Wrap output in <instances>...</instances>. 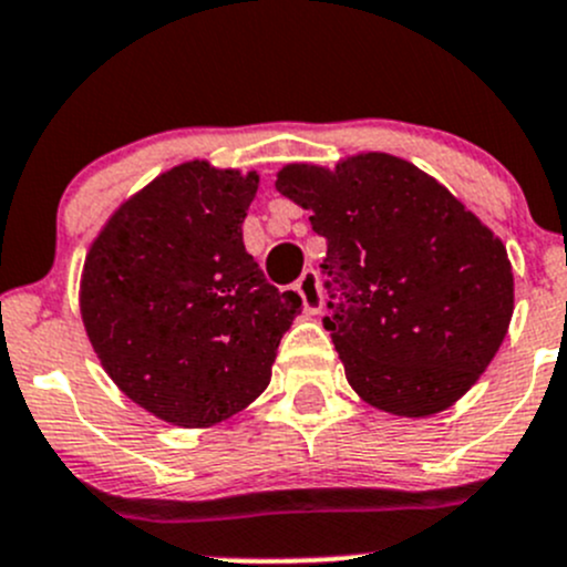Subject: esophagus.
<instances>
[{
	"instance_id": "obj_1",
	"label": "esophagus",
	"mask_w": 567,
	"mask_h": 567,
	"mask_svg": "<svg viewBox=\"0 0 567 567\" xmlns=\"http://www.w3.org/2000/svg\"><path fill=\"white\" fill-rule=\"evenodd\" d=\"M296 290H299L301 301H305V312H310V316H318V312L323 310V296H320L318 274L312 271V268H307V271L301 274L299 282H296Z\"/></svg>"
}]
</instances>
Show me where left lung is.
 <instances>
[{"label": "left lung", "mask_w": 567, "mask_h": 567, "mask_svg": "<svg viewBox=\"0 0 567 567\" xmlns=\"http://www.w3.org/2000/svg\"><path fill=\"white\" fill-rule=\"evenodd\" d=\"M277 192L326 238L323 326L364 403L431 416L477 384L511 326L513 268L461 199L390 153L288 164Z\"/></svg>", "instance_id": "1"}]
</instances>
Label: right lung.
<instances>
[{"label": "right lung", "mask_w": 567, "mask_h": 567, "mask_svg": "<svg viewBox=\"0 0 567 567\" xmlns=\"http://www.w3.org/2000/svg\"><path fill=\"white\" fill-rule=\"evenodd\" d=\"M257 173L177 164L125 199L87 251L84 329L125 398L177 427H210L271 381L301 296L244 247Z\"/></svg>", "instance_id": "right-lung-1"}]
</instances>
